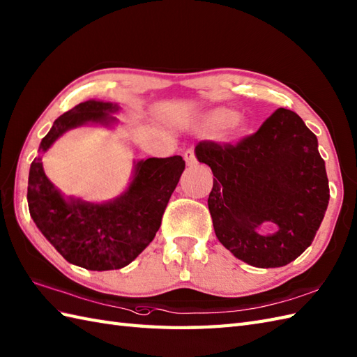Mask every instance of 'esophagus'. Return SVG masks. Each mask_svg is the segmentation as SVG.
Listing matches in <instances>:
<instances>
[{
	"instance_id": "1",
	"label": "esophagus",
	"mask_w": 357,
	"mask_h": 357,
	"mask_svg": "<svg viewBox=\"0 0 357 357\" xmlns=\"http://www.w3.org/2000/svg\"><path fill=\"white\" fill-rule=\"evenodd\" d=\"M183 159L186 160V165H189V167H192V165L197 163V158H195L194 150H186L185 154H183Z\"/></svg>"
}]
</instances>
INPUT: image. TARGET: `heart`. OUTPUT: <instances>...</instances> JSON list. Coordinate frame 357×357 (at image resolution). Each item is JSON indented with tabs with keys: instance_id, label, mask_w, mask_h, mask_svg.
Masks as SVG:
<instances>
[{
	"instance_id": "heart-1",
	"label": "heart",
	"mask_w": 357,
	"mask_h": 357,
	"mask_svg": "<svg viewBox=\"0 0 357 357\" xmlns=\"http://www.w3.org/2000/svg\"><path fill=\"white\" fill-rule=\"evenodd\" d=\"M203 124L208 130L227 128L231 136H238L245 132L247 121L238 116L236 112L229 107H218L207 112L203 118Z\"/></svg>"
}]
</instances>
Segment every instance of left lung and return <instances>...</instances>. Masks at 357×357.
I'll use <instances>...</instances> for the list:
<instances>
[{
  "mask_svg": "<svg viewBox=\"0 0 357 357\" xmlns=\"http://www.w3.org/2000/svg\"><path fill=\"white\" fill-rule=\"evenodd\" d=\"M195 155L215 176L208 211L216 238L234 257L277 268L312 244L330 190L318 139L297 113L277 109L255 135L234 145L203 141ZM264 222L280 230L259 235Z\"/></svg>",
  "mask_w": 357,
  "mask_h": 357,
  "instance_id": "left-lung-1",
  "label": "left lung"
}]
</instances>
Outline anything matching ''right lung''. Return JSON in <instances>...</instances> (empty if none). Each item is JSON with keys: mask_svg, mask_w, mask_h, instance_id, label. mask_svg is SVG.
<instances>
[{"mask_svg": "<svg viewBox=\"0 0 357 357\" xmlns=\"http://www.w3.org/2000/svg\"><path fill=\"white\" fill-rule=\"evenodd\" d=\"M118 109L113 102L89 100L59 116L42 139L29 174L27 199L34 224L69 264L91 271L124 268L149 247L185 169L181 155L150 158L135 163L132 183L112 202L97 204L60 194L43 172L40 154L68 130L115 123L109 113Z\"/></svg>", "mask_w": 357, "mask_h": 357, "instance_id": "right-lung-1", "label": "right lung"}]
</instances>
